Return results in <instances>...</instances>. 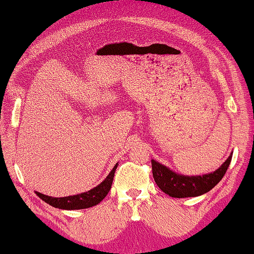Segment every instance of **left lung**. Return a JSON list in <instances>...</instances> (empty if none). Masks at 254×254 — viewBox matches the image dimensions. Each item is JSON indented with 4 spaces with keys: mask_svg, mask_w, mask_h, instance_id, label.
<instances>
[{
    "mask_svg": "<svg viewBox=\"0 0 254 254\" xmlns=\"http://www.w3.org/2000/svg\"><path fill=\"white\" fill-rule=\"evenodd\" d=\"M232 160V154L213 173L205 175H189L177 174L172 172L166 166L152 160V172L156 185L162 192L172 196V198H189V196H198L207 193L223 179L226 173L228 166Z\"/></svg>",
    "mask_w": 254,
    "mask_h": 254,
    "instance_id": "1",
    "label": "left lung"
}]
</instances>
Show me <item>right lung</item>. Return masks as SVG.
Returning <instances> with one entry per match:
<instances>
[{
	"label": "right lung",
	"instance_id": "right-lung-1",
	"mask_svg": "<svg viewBox=\"0 0 254 254\" xmlns=\"http://www.w3.org/2000/svg\"><path fill=\"white\" fill-rule=\"evenodd\" d=\"M118 164L114 166L108 177L102 181L99 186L94 187L93 190L84 192L76 195L64 196V198H54V196H48L45 194L36 192V195L43 200V201L49 203L55 208L61 209H82L89 208L92 206L98 205L100 201H102L103 198L107 195L109 190H111L113 179H114V173L117 170Z\"/></svg>",
	"mask_w": 254,
	"mask_h": 254
}]
</instances>
